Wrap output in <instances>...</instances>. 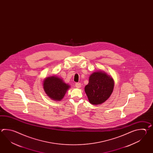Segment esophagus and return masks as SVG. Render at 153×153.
Instances as JSON below:
<instances>
[{
	"instance_id": "34e87169",
	"label": "esophagus",
	"mask_w": 153,
	"mask_h": 153,
	"mask_svg": "<svg viewBox=\"0 0 153 153\" xmlns=\"http://www.w3.org/2000/svg\"><path fill=\"white\" fill-rule=\"evenodd\" d=\"M75 87L76 88H81V84L80 82L75 83Z\"/></svg>"
}]
</instances>
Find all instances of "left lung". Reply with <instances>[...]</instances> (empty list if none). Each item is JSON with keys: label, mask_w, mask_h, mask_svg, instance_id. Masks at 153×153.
Segmentation results:
<instances>
[{"label": "left lung", "mask_w": 153, "mask_h": 153, "mask_svg": "<svg viewBox=\"0 0 153 153\" xmlns=\"http://www.w3.org/2000/svg\"><path fill=\"white\" fill-rule=\"evenodd\" d=\"M113 79L103 71L94 72L85 91L91 104H102L111 96L114 89Z\"/></svg>", "instance_id": "left-lung-1"}]
</instances>
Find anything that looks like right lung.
Masks as SVG:
<instances>
[{"label": "right lung", "mask_w": 153, "mask_h": 153, "mask_svg": "<svg viewBox=\"0 0 153 153\" xmlns=\"http://www.w3.org/2000/svg\"><path fill=\"white\" fill-rule=\"evenodd\" d=\"M70 86L57 76H50L43 81V88L46 94L55 101H61L65 96Z\"/></svg>", "instance_id": "add662e5"}]
</instances>
